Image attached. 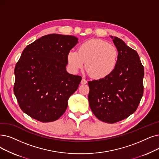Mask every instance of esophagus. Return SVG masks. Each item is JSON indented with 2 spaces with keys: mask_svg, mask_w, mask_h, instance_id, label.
Returning <instances> with one entry per match:
<instances>
[{
  "mask_svg": "<svg viewBox=\"0 0 159 159\" xmlns=\"http://www.w3.org/2000/svg\"><path fill=\"white\" fill-rule=\"evenodd\" d=\"M87 83V80L85 79H82V80H81V84H86Z\"/></svg>",
  "mask_w": 159,
  "mask_h": 159,
  "instance_id": "34e87169",
  "label": "esophagus"
}]
</instances>
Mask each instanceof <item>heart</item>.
<instances>
[{
  "label": "heart",
  "mask_w": 159,
  "mask_h": 159,
  "mask_svg": "<svg viewBox=\"0 0 159 159\" xmlns=\"http://www.w3.org/2000/svg\"><path fill=\"white\" fill-rule=\"evenodd\" d=\"M119 53L116 47L101 39H92L84 41L78 51H70L67 54V61L73 73L86 68L92 77L104 79L112 74L118 64Z\"/></svg>",
  "instance_id": "obj_1"
}]
</instances>
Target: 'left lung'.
Wrapping results in <instances>:
<instances>
[{"label": "left lung", "instance_id": "obj_1", "mask_svg": "<svg viewBox=\"0 0 159 159\" xmlns=\"http://www.w3.org/2000/svg\"><path fill=\"white\" fill-rule=\"evenodd\" d=\"M118 51V64L112 74L88 82L89 105L99 120L118 122L133 114L143 93L144 69L137 52L121 39L110 36Z\"/></svg>", "mask_w": 159, "mask_h": 159}]
</instances>
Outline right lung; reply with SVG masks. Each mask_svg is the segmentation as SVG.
<instances>
[{"instance_id":"add662e5","label":"right lung","mask_w":159,"mask_h":159,"mask_svg":"<svg viewBox=\"0 0 159 159\" xmlns=\"http://www.w3.org/2000/svg\"><path fill=\"white\" fill-rule=\"evenodd\" d=\"M77 43L75 36L51 34L23 50L15 67L13 92L20 109L31 118L51 122L65 112L82 80L66 71L67 54Z\"/></svg>"}]
</instances>
